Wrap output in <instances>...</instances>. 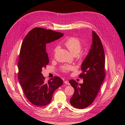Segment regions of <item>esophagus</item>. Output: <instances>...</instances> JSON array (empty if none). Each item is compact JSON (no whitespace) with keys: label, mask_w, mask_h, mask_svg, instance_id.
Returning a JSON list of instances; mask_svg holds the SVG:
<instances>
[{"label":"esophagus","mask_w":125,"mask_h":125,"mask_svg":"<svg viewBox=\"0 0 125 125\" xmlns=\"http://www.w3.org/2000/svg\"><path fill=\"white\" fill-rule=\"evenodd\" d=\"M64 83H65V84H68V85H69V84H70L69 81H66V80L64 81Z\"/></svg>","instance_id":"esophagus-1"}]
</instances>
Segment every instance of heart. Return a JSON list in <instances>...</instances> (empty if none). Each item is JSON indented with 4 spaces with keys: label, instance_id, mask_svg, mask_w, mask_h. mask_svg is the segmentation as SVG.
Here are the masks:
<instances>
[{
    "label": "heart",
    "instance_id": "1",
    "mask_svg": "<svg viewBox=\"0 0 125 125\" xmlns=\"http://www.w3.org/2000/svg\"><path fill=\"white\" fill-rule=\"evenodd\" d=\"M64 45L74 55L78 54L82 49V43L80 40L75 37H71L68 39L64 42ZM58 47L56 46L53 50V53H55L58 49ZM73 66L71 65H64L61 67V70L64 73H67L73 69Z\"/></svg>",
    "mask_w": 125,
    "mask_h": 125
}]
</instances>
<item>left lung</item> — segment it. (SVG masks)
<instances>
[{
  "label": "left lung",
  "mask_w": 125,
  "mask_h": 125,
  "mask_svg": "<svg viewBox=\"0 0 125 125\" xmlns=\"http://www.w3.org/2000/svg\"><path fill=\"white\" fill-rule=\"evenodd\" d=\"M93 43L88 54L82 64V73L80 77L83 83L74 80L69 81L75 90L70 99L71 105L78 109L85 108L95 98L105 78V54L100 38L92 32Z\"/></svg>",
  "instance_id": "8db88e82"
}]
</instances>
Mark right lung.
<instances>
[{
    "instance_id": "right-lung-1",
    "label": "right lung",
    "mask_w": 125,
    "mask_h": 125,
    "mask_svg": "<svg viewBox=\"0 0 125 125\" xmlns=\"http://www.w3.org/2000/svg\"><path fill=\"white\" fill-rule=\"evenodd\" d=\"M63 34L50 30L35 28L24 39L18 61V80L27 98L38 106L49 104L55 91L62 85V80L54 77L47 82L42 73L49 63L46 44L54 42Z\"/></svg>"
}]
</instances>
